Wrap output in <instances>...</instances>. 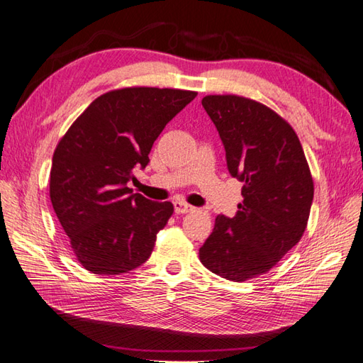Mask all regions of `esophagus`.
Returning a JSON list of instances; mask_svg holds the SVG:
<instances>
[{
  "instance_id": "esophagus-1",
  "label": "esophagus",
  "mask_w": 363,
  "mask_h": 363,
  "mask_svg": "<svg viewBox=\"0 0 363 363\" xmlns=\"http://www.w3.org/2000/svg\"><path fill=\"white\" fill-rule=\"evenodd\" d=\"M173 206H174V212L176 213H187L190 211H194V207H191L187 203H184V201H174Z\"/></svg>"
}]
</instances>
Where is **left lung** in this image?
I'll list each match as a JSON object with an SVG mask.
<instances>
[{
	"label": "left lung",
	"mask_w": 363,
	"mask_h": 363,
	"mask_svg": "<svg viewBox=\"0 0 363 363\" xmlns=\"http://www.w3.org/2000/svg\"><path fill=\"white\" fill-rule=\"evenodd\" d=\"M201 103L225 146L229 174L243 182V203L233 218L218 215L199 260L242 282L267 273L303 237L313 181L298 135L276 112L235 95Z\"/></svg>",
	"instance_id": "obj_1"
}]
</instances>
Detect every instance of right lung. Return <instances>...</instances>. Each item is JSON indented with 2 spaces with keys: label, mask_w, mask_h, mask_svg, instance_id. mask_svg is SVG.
<instances>
[{
  "label": "right lung",
  "mask_w": 363,
  "mask_h": 363,
  "mask_svg": "<svg viewBox=\"0 0 363 363\" xmlns=\"http://www.w3.org/2000/svg\"><path fill=\"white\" fill-rule=\"evenodd\" d=\"M196 91L133 87L96 98L59 142L50 198L81 265L95 274L133 272L150 259L172 203L133 194V169Z\"/></svg>",
  "instance_id": "add662e5"
}]
</instances>
